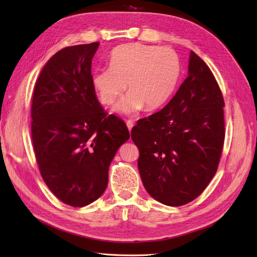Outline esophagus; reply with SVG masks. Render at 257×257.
Masks as SVG:
<instances>
[{"instance_id":"esophagus-1","label":"esophagus","mask_w":257,"mask_h":257,"mask_svg":"<svg viewBox=\"0 0 257 257\" xmlns=\"http://www.w3.org/2000/svg\"><path fill=\"white\" fill-rule=\"evenodd\" d=\"M126 125H127L129 131H131L132 127H134V121H132V120H126Z\"/></svg>"}]
</instances>
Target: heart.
<instances>
[{"instance_id":"b5f03b06","label":"heart","mask_w":257,"mask_h":257,"mask_svg":"<svg viewBox=\"0 0 257 257\" xmlns=\"http://www.w3.org/2000/svg\"><path fill=\"white\" fill-rule=\"evenodd\" d=\"M109 66L94 72L93 87L100 102L111 106L127 84L129 93L116 106L123 114H134L143 107L151 111L163 106L175 91L181 72L179 57L173 50L142 43L115 47Z\"/></svg>"}]
</instances>
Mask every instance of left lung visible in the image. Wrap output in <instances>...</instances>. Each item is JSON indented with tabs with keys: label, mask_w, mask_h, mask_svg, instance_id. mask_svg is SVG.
<instances>
[{
	"label": "left lung",
	"mask_w": 257,
	"mask_h": 257,
	"mask_svg": "<svg viewBox=\"0 0 257 257\" xmlns=\"http://www.w3.org/2000/svg\"><path fill=\"white\" fill-rule=\"evenodd\" d=\"M223 107L213 73L192 51L187 77L172 100L131 130L142 182L157 201L186 204L211 182L223 147Z\"/></svg>",
	"instance_id": "left-lung-1"
}]
</instances>
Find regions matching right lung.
Listing matches in <instances>:
<instances>
[{"label":"right lung","instance_id":"obj_1","mask_svg":"<svg viewBox=\"0 0 257 257\" xmlns=\"http://www.w3.org/2000/svg\"><path fill=\"white\" fill-rule=\"evenodd\" d=\"M99 42L65 47L47 61L36 82L32 138L41 176L52 193L75 207L106 191L109 166L129 140L126 123L107 115L92 83Z\"/></svg>","mask_w":257,"mask_h":257}]
</instances>
